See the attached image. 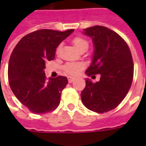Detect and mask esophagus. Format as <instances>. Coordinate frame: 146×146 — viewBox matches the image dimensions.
<instances>
[{
    "mask_svg": "<svg viewBox=\"0 0 146 146\" xmlns=\"http://www.w3.org/2000/svg\"><path fill=\"white\" fill-rule=\"evenodd\" d=\"M74 80H75L74 77H72V76H68V81H69V83H72Z\"/></svg>",
    "mask_w": 146,
    "mask_h": 146,
    "instance_id": "34e87169",
    "label": "esophagus"
}]
</instances>
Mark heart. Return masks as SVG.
I'll list each match as a JSON object with an SVG mask.
<instances>
[{
    "label": "heart",
    "mask_w": 146,
    "mask_h": 146,
    "mask_svg": "<svg viewBox=\"0 0 146 146\" xmlns=\"http://www.w3.org/2000/svg\"><path fill=\"white\" fill-rule=\"evenodd\" d=\"M73 44L78 50L85 45L88 46V42L81 37H76V38L74 39ZM58 50H59V47L58 48L57 51H58ZM83 68H84V64L80 63V62H68L63 66V70L67 74L75 76V75H77L81 71Z\"/></svg>",
    "instance_id": "heart-1"
}]
</instances>
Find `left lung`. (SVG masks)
<instances>
[{
  "label": "left lung",
  "instance_id": "8db88e82",
  "mask_svg": "<svg viewBox=\"0 0 146 146\" xmlns=\"http://www.w3.org/2000/svg\"><path fill=\"white\" fill-rule=\"evenodd\" d=\"M84 34L92 39L94 53L86 75L100 74L93 83L87 78L81 92L83 104L96 113L113 110L123 101L131 88L134 64L128 45L119 34L102 26L84 29Z\"/></svg>",
  "mask_w": 146,
  "mask_h": 146
}]
</instances>
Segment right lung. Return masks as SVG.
<instances>
[{
  "instance_id": "add662e5",
  "label": "right lung",
  "mask_w": 146,
  "mask_h": 146,
  "mask_svg": "<svg viewBox=\"0 0 146 146\" xmlns=\"http://www.w3.org/2000/svg\"><path fill=\"white\" fill-rule=\"evenodd\" d=\"M73 31L36 30L23 36L11 52L9 85L19 101L32 113L51 112L60 103L61 93L68 80L62 76L47 79L45 62L54 59L58 46Z\"/></svg>"
}]
</instances>
